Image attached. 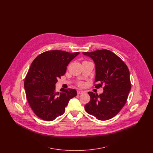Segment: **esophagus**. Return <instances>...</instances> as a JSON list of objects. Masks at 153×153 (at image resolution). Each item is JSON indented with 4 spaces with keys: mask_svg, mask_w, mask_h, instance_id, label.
<instances>
[{
    "mask_svg": "<svg viewBox=\"0 0 153 153\" xmlns=\"http://www.w3.org/2000/svg\"><path fill=\"white\" fill-rule=\"evenodd\" d=\"M84 92L83 91H77V95H80V94H82Z\"/></svg>",
    "mask_w": 153,
    "mask_h": 153,
    "instance_id": "obj_1",
    "label": "esophagus"
}]
</instances>
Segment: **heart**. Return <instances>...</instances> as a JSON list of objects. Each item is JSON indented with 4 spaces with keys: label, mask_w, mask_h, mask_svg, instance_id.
I'll return each instance as SVG.
<instances>
[{
    "label": "heart",
    "mask_w": 153,
    "mask_h": 153,
    "mask_svg": "<svg viewBox=\"0 0 153 153\" xmlns=\"http://www.w3.org/2000/svg\"><path fill=\"white\" fill-rule=\"evenodd\" d=\"M77 85H78L79 86H80V87H82V86L83 85V82H79L77 83Z\"/></svg>",
    "instance_id": "obj_1"
}]
</instances>
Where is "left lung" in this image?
<instances>
[{
  "instance_id": "obj_1",
  "label": "left lung",
  "mask_w": 153,
  "mask_h": 153,
  "mask_svg": "<svg viewBox=\"0 0 153 153\" xmlns=\"http://www.w3.org/2000/svg\"><path fill=\"white\" fill-rule=\"evenodd\" d=\"M82 53L95 62V87L103 86L104 90L99 95L89 92L91 100L84 108L88 114L98 120H108L117 115L127 102L131 89L128 68L121 58L108 50Z\"/></svg>"
}]
</instances>
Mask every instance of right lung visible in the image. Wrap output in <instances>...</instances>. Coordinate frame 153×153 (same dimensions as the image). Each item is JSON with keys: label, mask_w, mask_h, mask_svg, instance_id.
<instances>
[{"label": "right lung", "mask_w": 153, "mask_h": 153, "mask_svg": "<svg viewBox=\"0 0 153 153\" xmlns=\"http://www.w3.org/2000/svg\"><path fill=\"white\" fill-rule=\"evenodd\" d=\"M80 53L49 51L39 54L31 63L24 87L30 107L37 117L52 121L65 111L72 98L77 95L74 89H56L58 78L65 74L66 66Z\"/></svg>", "instance_id": "right-lung-1"}]
</instances>
